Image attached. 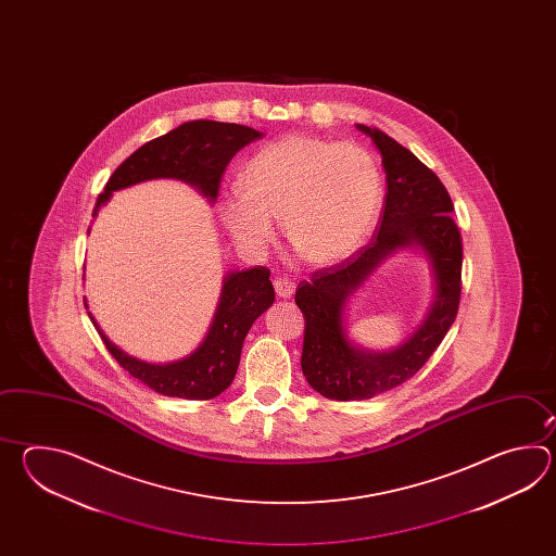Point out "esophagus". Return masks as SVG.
Segmentation results:
<instances>
[{
    "instance_id": "obj_1",
    "label": "esophagus",
    "mask_w": 556,
    "mask_h": 556,
    "mask_svg": "<svg viewBox=\"0 0 556 556\" xmlns=\"http://www.w3.org/2000/svg\"><path fill=\"white\" fill-rule=\"evenodd\" d=\"M274 290H276L278 298H292L295 283L292 282V280H288V278H276V280H274Z\"/></svg>"
}]
</instances>
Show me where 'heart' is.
<instances>
[{
    "label": "heart",
    "mask_w": 556,
    "mask_h": 556,
    "mask_svg": "<svg viewBox=\"0 0 556 556\" xmlns=\"http://www.w3.org/2000/svg\"><path fill=\"white\" fill-rule=\"evenodd\" d=\"M240 194L220 201V218L242 249L261 252L282 218L288 244L312 266H330L366 244L383 204L376 156L357 142L286 135L240 173Z\"/></svg>",
    "instance_id": "heart-1"
}]
</instances>
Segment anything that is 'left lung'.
<instances>
[{
    "label": "left lung",
    "instance_id": "left-lung-1",
    "mask_svg": "<svg viewBox=\"0 0 556 556\" xmlns=\"http://www.w3.org/2000/svg\"><path fill=\"white\" fill-rule=\"evenodd\" d=\"M376 142L388 192L376 237L350 258L312 274L295 290L304 314L302 371L328 400H369L414 378L443 342L462 300V232L451 218L453 202L438 175L409 149L376 127L357 125ZM419 245L437 278L434 304L425 324L395 351L369 353L349 342L342 309L349 295L395 249Z\"/></svg>",
    "mask_w": 556,
    "mask_h": 556
}]
</instances>
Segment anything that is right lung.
Instances as JSON below:
<instances>
[{"label":"right lung","instance_id":"right-lung-1","mask_svg":"<svg viewBox=\"0 0 556 556\" xmlns=\"http://www.w3.org/2000/svg\"><path fill=\"white\" fill-rule=\"evenodd\" d=\"M261 137V130L237 123H182L177 129L142 144L117 166V170L106 180L105 190L97 199L93 216L115 190L127 189L151 178L185 180L213 202L218 197L220 178L232 156ZM273 304L274 288L268 268L254 266L250 270L228 274L206 338L192 354L165 366L147 364L125 354L106 338L94 321L93 314H87L106 350L132 378L168 397L213 400L232 383L250 326Z\"/></svg>","mask_w":556,"mask_h":556}]
</instances>
